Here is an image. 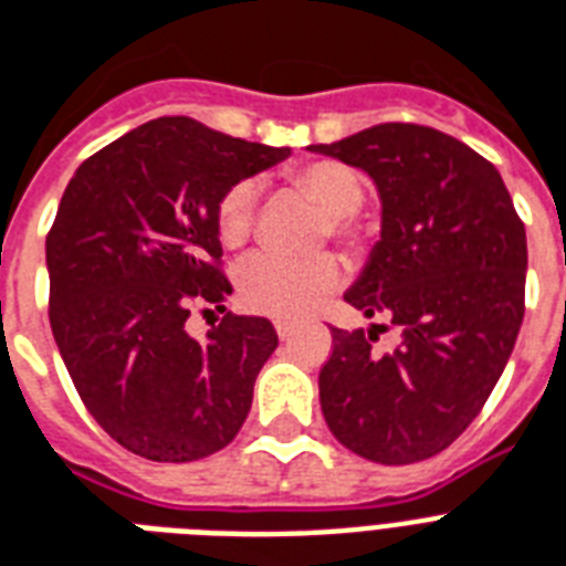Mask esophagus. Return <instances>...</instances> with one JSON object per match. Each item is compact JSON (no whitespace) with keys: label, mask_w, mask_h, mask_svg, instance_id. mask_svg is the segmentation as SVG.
<instances>
[{"label":"esophagus","mask_w":566,"mask_h":566,"mask_svg":"<svg viewBox=\"0 0 566 566\" xmlns=\"http://www.w3.org/2000/svg\"><path fill=\"white\" fill-rule=\"evenodd\" d=\"M275 335L282 337V340H287V337L293 335V323H287V319H275Z\"/></svg>","instance_id":"1"}]
</instances>
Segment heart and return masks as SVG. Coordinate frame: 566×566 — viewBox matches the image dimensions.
I'll use <instances>...</instances> for the list:
<instances>
[{
	"mask_svg": "<svg viewBox=\"0 0 566 566\" xmlns=\"http://www.w3.org/2000/svg\"><path fill=\"white\" fill-rule=\"evenodd\" d=\"M291 181L326 208L323 234L332 231V238H340L346 243L358 240L355 211L361 208L364 193H367L361 172L344 161L319 158V161L300 164L296 170H291ZM255 208L258 190L249 181H240L222 196L217 208V234L222 247L238 249L247 243L255 226ZM337 282H340V261L328 252L308 258L255 252L240 264L238 296L255 314L293 319L308 314L328 291H335Z\"/></svg>",
	"mask_w": 566,
	"mask_h": 566,
	"instance_id": "1",
	"label": "heart"
}]
</instances>
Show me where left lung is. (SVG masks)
Segmentation results:
<instances>
[{"instance_id":"1","label":"left lung","mask_w":566,"mask_h":566,"mask_svg":"<svg viewBox=\"0 0 566 566\" xmlns=\"http://www.w3.org/2000/svg\"><path fill=\"white\" fill-rule=\"evenodd\" d=\"M376 181L381 238L344 300L399 332L390 353L332 328L319 370L328 429L376 464L443 452L500 381L526 311V226L491 161L438 128L381 123L308 146Z\"/></svg>"}]
</instances>
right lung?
<instances>
[{
  "mask_svg": "<svg viewBox=\"0 0 566 566\" xmlns=\"http://www.w3.org/2000/svg\"><path fill=\"white\" fill-rule=\"evenodd\" d=\"M190 117L132 128L75 170L46 238L49 323L93 420L149 461L229 447L279 335L226 314L205 340L193 308L226 311L217 208L238 181L284 161Z\"/></svg>",
  "mask_w": 566,
  "mask_h": 566,
  "instance_id": "obj_1",
  "label": "right lung"
}]
</instances>
